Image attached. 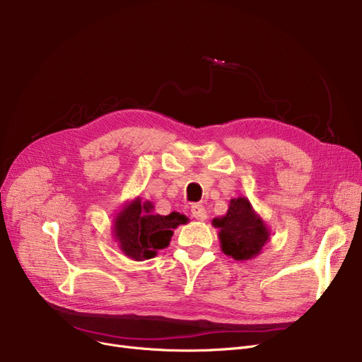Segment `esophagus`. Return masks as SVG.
I'll list each match as a JSON object with an SVG mask.
<instances>
[{
    "label": "esophagus",
    "instance_id": "obj_1",
    "mask_svg": "<svg viewBox=\"0 0 362 362\" xmlns=\"http://www.w3.org/2000/svg\"><path fill=\"white\" fill-rule=\"evenodd\" d=\"M191 211H192V216H194L197 220H199V221H204V220H206V217H208L205 206L201 205V204H194L192 208H191Z\"/></svg>",
    "mask_w": 362,
    "mask_h": 362
}]
</instances>
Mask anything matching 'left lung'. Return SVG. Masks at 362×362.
<instances>
[{
	"mask_svg": "<svg viewBox=\"0 0 362 362\" xmlns=\"http://www.w3.org/2000/svg\"><path fill=\"white\" fill-rule=\"evenodd\" d=\"M213 226L218 229L221 251L236 261L255 258L270 240L267 224L245 197L230 199L229 210L223 217H216Z\"/></svg>",
	"mask_w": 362,
	"mask_h": 362,
	"instance_id": "obj_1",
	"label": "left lung"
}]
</instances>
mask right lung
Segmentation results:
<instances>
[{
    "mask_svg": "<svg viewBox=\"0 0 362 362\" xmlns=\"http://www.w3.org/2000/svg\"><path fill=\"white\" fill-rule=\"evenodd\" d=\"M187 221L189 218L177 211L168 216L156 214L152 202L142 204V199L136 197L127 201L114 216L112 236L126 257L144 261L154 258L157 251L167 248L176 227Z\"/></svg>",
    "mask_w": 362,
    "mask_h": 362,
    "instance_id": "obj_1",
    "label": "right lung"
}]
</instances>
